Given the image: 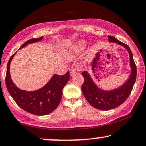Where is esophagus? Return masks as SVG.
Segmentation results:
<instances>
[{
  "mask_svg": "<svg viewBox=\"0 0 146 146\" xmlns=\"http://www.w3.org/2000/svg\"><path fill=\"white\" fill-rule=\"evenodd\" d=\"M76 73V71L74 69H71L70 70V76L72 77L73 75H74Z\"/></svg>",
  "mask_w": 146,
  "mask_h": 146,
  "instance_id": "1",
  "label": "esophagus"
}]
</instances>
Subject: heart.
Returning a JSON list of instances; mask_svg holds the SVG:
<instances>
[{
	"label": "heart",
	"mask_w": 146,
	"mask_h": 146,
	"mask_svg": "<svg viewBox=\"0 0 146 146\" xmlns=\"http://www.w3.org/2000/svg\"><path fill=\"white\" fill-rule=\"evenodd\" d=\"M87 41L85 40H80L71 45L65 51V54L68 59H72L78 54L82 53L86 48Z\"/></svg>",
	"instance_id": "heart-1"
}]
</instances>
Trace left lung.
Returning a JSON list of instances; mask_svg holds the SVG:
<instances>
[{
    "instance_id": "8db88e82",
    "label": "left lung",
    "mask_w": 146,
    "mask_h": 146,
    "mask_svg": "<svg viewBox=\"0 0 146 146\" xmlns=\"http://www.w3.org/2000/svg\"><path fill=\"white\" fill-rule=\"evenodd\" d=\"M108 38L110 43L120 45L128 52L129 54L131 73L127 80L120 86L111 90H104L96 85L88 72H82V74L84 78V82L82 86V93L92 107L103 111L117 108L126 101L132 91L137 76L136 65L129 47L113 36H108Z\"/></svg>"
}]
</instances>
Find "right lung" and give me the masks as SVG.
<instances>
[{"label": "right lung", "instance_id": "1", "mask_svg": "<svg viewBox=\"0 0 146 146\" xmlns=\"http://www.w3.org/2000/svg\"><path fill=\"white\" fill-rule=\"evenodd\" d=\"M43 36L33 38L24 43L19 50L31 43H37ZM17 52L10 58L7 66L5 82L10 95L19 107L24 111L37 115H45L52 113L57 108L62 95V90L69 80V72L64 75L54 74L45 85L38 90L26 91L21 90L13 83L10 75V64Z\"/></svg>", "mask_w": 146, "mask_h": 146}]
</instances>
